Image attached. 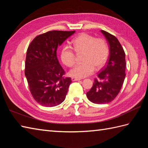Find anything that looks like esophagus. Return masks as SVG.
Wrapping results in <instances>:
<instances>
[{"instance_id":"obj_1","label":"esophagus","mask_w":148,"mask_h":148,"mask_svg":"<svg viewBox=\"0 0 148 148\" xmlns=\"http://www.w3.org/2000/svg\"><path fill=\"white\" fill-rule=\"evenodd\" d=\"M71 79L72 81H79L81 80L80 78H77V77H72L71 78Z\"/></svg>"}]
</instances>
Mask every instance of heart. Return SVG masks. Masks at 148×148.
I'll return each mask as SVG.
<instances>
[{"instance_id": "obj_1", "label": "heart", "mask_w": 148, "mask_h": 148, "mask_svg": "<svg viewBox=\"0 0 148 148\" xmlns=\"http://www.w3.org/2000/svg\"><path fill=\"white\" fill-rule=\"evenodd\" d=\"M74 49L69 46H64L61 51L62 62L69 67L76 64V53L83 52L82 64L77 65L70 71L71 76L82 78L92 74L96 69L102 68L108 58L109 48L106 40L96 38L90 34L83 33L73 40Z\"/></svg>"}]
</instances>
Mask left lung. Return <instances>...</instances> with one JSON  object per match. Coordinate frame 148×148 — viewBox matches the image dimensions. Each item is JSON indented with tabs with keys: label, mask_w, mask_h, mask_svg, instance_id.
<instances>
[{
	"label": "left lung",
	"mask_w": 148,
	"mask_h": 148,
	"mask_svg": "<svg viewBox=\"0 0 148 148\" xmlns=\"http://www.w3.org/2000/svg\"><path fill=\"white\" fill-rule=\"evenodd\" d=\"M109 44V56L107 65L94 79L93 86L86 96L94 103L102 104L111 102L120 92L125 78V53L116 37L101 30Z\"/></svg>",
	"instance_id": "obj_1"
}]
</instances>
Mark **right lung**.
<instances>
[{
	"label": "right lung",
	"mask_w": 148,
	"mask_h": 148,
	"mask_svg": "<svg viewBox=\"0 0 148 148\" xmlns=\"http://www.w3.org/2000/svg\"><path fill=\"white\" fill-rule=\"evenodd\" d=\"M75 31H49L37 36L27 51L25 74L30 92L39 104L54 107L64 101L71 78L56 57V49Z\"/></svg>",
	"instance_id": "add662e5"
}]
</instances>
